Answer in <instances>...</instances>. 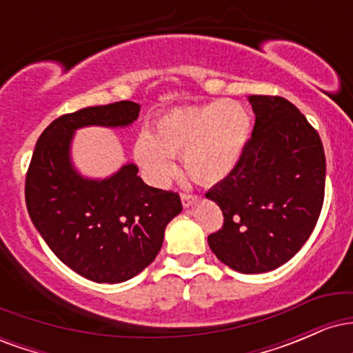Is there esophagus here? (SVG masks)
Masks as SVG:
<instances>
[{
	"mask_svg": "<svg viewBox=\"0 0 353 353\" xmlns=\"http://www.w3.org/2000/svg\"><path fill=\"white\" fill-rule=\"evenodd\" d=\"M181 201L184 208H190V205H194L197 202V196H194V194H182Z\"/></svg>",
	"mask_w": 353,
	"mask_h": 353,
	"instance_id": "obj_1",
	"label": "esophagus"
}]
</instances>
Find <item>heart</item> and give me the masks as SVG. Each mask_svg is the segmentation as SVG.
<instances>
[{
	"mask_svg": "<svg viewBox=\"0 0 353 353\" xmlns=\"http://www.w3.org/2000/svg\"><path fill=\"white\" fill-rule=\"evenodd\" d=\"M252 131L244 104L217 99L202 106L177 108L154 121L152 132H141L134 157L149 181L163 185L176 172L172 157L181 156L184 171L199 184H216L236 171Z\"/></svg>",
	"mask_w": 353,
	"mask_h": 353,
	"instance_id": "b5f03b06",
	"label": "heart"
}]
</instances>
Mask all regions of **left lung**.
I'll return each mask as SVG.
<instances>
[{"label": "left lung", "instance_id": "obj_1", "mask_svg": "<svg viewBox=\"0 0 353 353\" xmlns=\"http://www.w3.org/2000/svg\"><path fill=\"white\" fill-rule=\"evenodd\" d=\"M252 137L236 171L205 197L224 214L209 236L222 264L262 274L294 257L314 230L325 192V154L305 116L279 96H249Z\"/></svg>", "mask_w": 353, "mask_h": 353}]
</instances>
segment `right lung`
Masks as SVG:
<instances>
[{"label": "right lung", "mask_w": 353, "mask_h": 353, "mask_svg": "<svg viewBox=\"0 0 353 353\" xmlns=\"http://www.w3.org/2000/svg\"><path fill=\"white\" fill-rule=\"evenodd\" d=\"M139 111L121 101L58 117L39 136L28 169L26 208L36 230L63 264L92 282L121 283L143 272L182 210L177 192L145 184L136 164L94 179L72 163L78 129L128 128Z\"/></svg>", "instance_id": "add662e5"}]
</instances>
